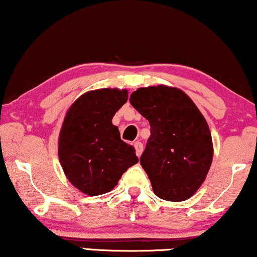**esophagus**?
<instances>
[{"instance_id":"34e87169","label":"esophagus","mask_w":257,"mask_h":257,"mask_svg":"<svg viewBox=\"0 0 257 257\" xmlns=\"http://www.w3.org/2000/svg\"><path fill=\"white\" fill-rule=\"evenodd\" d=\"M134 147H135V150H137V156L138 157H141L142 151H144V145H142L140 141H137L134 144Z\"/></svg>"}]
</instances>
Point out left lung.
<instances>
[{"instance_id":"left-lung-1","label":"left lung","mask_w":257,"mask_h":257,"mask_svg":"<svg viewBox=\"0 0 257 257\" xmlns=\"http://www.w3.org/2000/svg\"><path fill=\"white\" fill-rule=\"evenodd\" d=\"M129 100L151 125L140 164L154 194L174 202L188 200L205 182L213 160L206 118L189 95L170 86L140 87Z\"/></svg>"}]
</instances>
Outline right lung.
<instances>
[{
    "instance_id": "1",
    "label": "right lung",
    "mask_w": 257,
    "mask_h": 257,
    "mask_svg": "<svg viewBox=\"0 0 257 257\" xmlns=\"http://www.w3.org/2000/svg\"><path fill=\"white\" fill-rule=\"evenodd\" d=\"M126 100V89H94L80 95L67 111L58 137V158L68 181L86 195L109 193L139 162L135 148L120 140L112 124Z\"/></svg>"
}]
</instances>
